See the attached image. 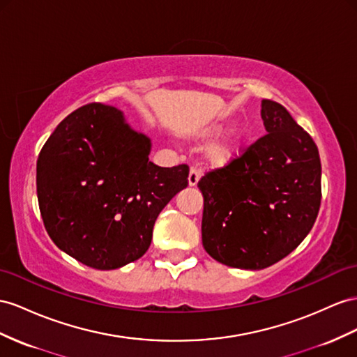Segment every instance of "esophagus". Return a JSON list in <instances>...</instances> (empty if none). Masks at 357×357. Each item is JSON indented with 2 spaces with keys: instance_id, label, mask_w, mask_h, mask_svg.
I'll return each mask as SVG.
<instances>
[{
  "instance_id": "1",
  "label": "esophagus",
  "mask_w": 357,
  "mask_h": 357,
  "mask_svg": "<svg viewBox=\"0 0 357 357\" xmlns=\"http://www.w3.org/2000/svg\"><path fill=\"white\" fill-rule=\"evenodd\" d=\"M199 182V172L196 169L191 167L190 173H188V185L190 187H195Z\"/></svg>"
}]
</instances>
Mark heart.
<instances>
[{
	"label": "heart",
	"instance_id": "1",
	"mask_svg": "<svg viewBox=\"0 0 357 357\" xmlns=\"http://www.w3.org/2000/svg\"><path fill=\"white\" fill-rule=\"evenodd\" d=\"M225 130L223 122H213L196 131L195 137L197 140L213 139L217 134ZM244 149V137L240 131L229 130L220 139L209 143L204 151V164L209 170H222L229 167L241 157Z\"/></svg>",
	"mask_w": 357,
	"mask_h": 357
}]
</instances>
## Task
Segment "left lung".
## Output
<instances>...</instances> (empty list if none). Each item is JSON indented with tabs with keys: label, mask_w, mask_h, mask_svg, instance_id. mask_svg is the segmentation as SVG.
Instances as JSON below:
<instances>
[{
	"label": "left lung",
	"mask_w": 357,
	"mask_h": 357,
	"mask_svg": "<svg viewBox=\"0 0 357 357\" xmlns=\"http://www.w3.org/2000/svg\"><path fill=\"white\" fill-rule=\"evenodd\" d=\"M267 134L229 167L197 182L204 195L202 244L227 267L262 270L306 238L321 202L317 144L285 107L262 99Z\"/></svg>",
	"instance_id": "1"
}]
</instances>
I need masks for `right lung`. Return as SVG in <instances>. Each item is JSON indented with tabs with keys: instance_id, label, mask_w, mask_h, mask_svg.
Returning <instances> with one entry per match:
<instances>
[{
	"instance_id": "add662e5",
	"label": "right lung",
	"mask_w": 357,
	"mask_h": 357,
	"mask_svg": "<svg viewBox=\"0 0 357 357\" xmlns=\"http://www.w3.org/2000/svg\"><path fill=\"white\" fill-rule=\"evenodd\" d=\"M151 149L114 107L89 104L63 119L36 173L45 229L60 250L96 270L143 257L158 214L188 185V166L160 167Z\"/></svg>"
}]
</instances>
